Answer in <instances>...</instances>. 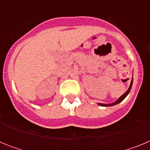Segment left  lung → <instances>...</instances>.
<instances>
[{"label": "left lung", "mask_w": 150, "mask_h": 150, "mask_svg": "<svg viewBox=\"0 0 150 150\" xmlns=\"http://www.w3.org/2000/svg\"><path fill=\"white\" fill-rule=\"evenodd\" d=\"M132 84H133V78H132V82H131V84H130V86H129V88H128V89L127 90V91H125V93L123 94V95H122L121 97H120V98H118L117 100H116L115 102H113L112 104H101V103H98V105H100V106H102V107H110V106H113V105H116V104H119V103H120L121 101H122V100H124L125 98V97H126L127 95H128V93H129L130 91H131V88H132Z\"/></svg>", "instance_id": "obj_1"}]
</instances>
